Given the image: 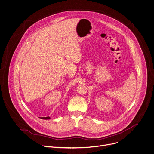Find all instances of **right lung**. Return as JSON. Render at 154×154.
<instances>
[{"label": "right lung", "instance_id": "add662e5", "mask_svg": "<svg viewBox=\"0 0 154 154\" xmlns=\"http://www.w3.org/2000/svg\"><path fill=\"white\" fill-rule=\"evenodd\" d=\"M41 119H50V117L48 116V117H42V118H41Z\"/></svg>", "mask_w": 154, "mask_h": 154}]
</instances>
